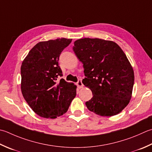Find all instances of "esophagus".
I'll list each match as a JSON object with an SVG mask.
<instances>
[{"instance_id": "1", "label": "esophagus", "mask_w": 152, "mask_h": 152, "mask_svg": "<svg viewBox=\"0 0 152 152\" xmlns=\"http://www.w3.org/2000/svg\"><path fill=\"white\" fill-rule=\"evenodd\" d=\"M76 85H77V86H78V88L79 89L82 88L83 87H84V84H82V80H79L78 81V82L76 83Z\"/></svg>"}]
</instances>
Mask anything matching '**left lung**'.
Returning <instances> with one entry per match:
<instances>
[{"instance_id":"8db88e82","label":"left lung","mask_w":152,"mask_h":152,"mask_svg":"<svg viewBox=\"0 0 152 152\" xmlns=\"http://www.w3.org/2000/svg\"><path fill=\"white\" fill-rule=\"evenodd\" d=\"M73 50L84 68L82 83L93 94L87 108L103 117L121 113L130 102L134 82L125 53L114 41L98 38L76 40Z\"/></svg>"}]
</instances>
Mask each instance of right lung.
Segmentation results:
<instances>
[{
  "mask_svg": "<svg viewBox=\"0 0 152 152\" xmlns=\"http://www.w3.org/2000/svg\"><path fill=\"white\" fill-rule=\"evenodd\" d=\"M72 39L41 41L29 50L21 66V90L26 102L41 117L55 118L68 111L76 96V86L62 76L58 66L61 52Z\"/></svg>",
  "mask_w": 152,
  "mask_h": 152,
  "instance_id": "obj_1",
  "label": "right lung"
}]
</instances>
